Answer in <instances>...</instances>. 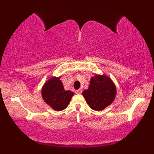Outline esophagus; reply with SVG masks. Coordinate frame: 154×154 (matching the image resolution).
<instances>
[{
  "label": "esophagus",
  "instance_id": "esophagus-1",
  "mask_svg": "<svg viewBox=\"0 0 154 154\" xmlns=\"http://www.w3.org/2000/svg\"><path fill=\"white\" fill-rule=\"evenodd\" d=\"M81 93H82V90L81 89H78L75 91V93L76 94H81Z\"/></svg>",
  "mask_w": 154,
  "mask_h": 154
}]
</instances>
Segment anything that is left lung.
I'll use <instances>...</instances> for the list:
<instances>
[{"label": "left lung", "mask_w": 154, "mask_h": 154, "mask_svg": "<svg viewBox=\"0 0 154 154\" xmlns=\"http://www.w3.org/2000/svg\"><path fill=\"white\" fill-rule=\"evenodd\" d=\"M116 94V86L106 75H95L91 77L89 89L85 90L83 95L91 109L100 111L113 102Z\"/></svg>", "instance_id": "obj_1"}]
</instances>
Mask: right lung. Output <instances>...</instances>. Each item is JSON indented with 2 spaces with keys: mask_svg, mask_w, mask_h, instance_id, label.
Returning <instances> with one entry per match:
<instances>
[{
  "mask_svg": "<svg viewBox=\"0 0 154 154\" xmlns=\"http://www.w3.org/2000/svg\"><path fill=\"white\" fill-rule=\"evenodd\" d=\"M60 77H54L44 84L42 89V96L44 101L57 111L66 109L74 94L70 91H65Z\"/></svg>",
  "mask_w": 154,
  "mask_h": 154,
  "instance_id": "add662e5",
  "label": "right lung"
}]
</instances>
